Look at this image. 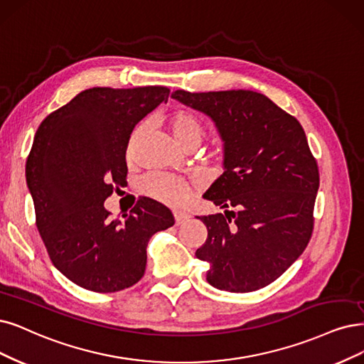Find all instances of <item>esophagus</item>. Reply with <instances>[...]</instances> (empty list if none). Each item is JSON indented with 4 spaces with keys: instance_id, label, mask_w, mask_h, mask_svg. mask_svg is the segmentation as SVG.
I'll return each instance as SVG.
<instances>
[{
    "instance_id": "esophagus-1",
    "label": "esophagus",
    "mask_w": 364,
    "mask_h": 364,
    "mask_svg": "<svg viewBox=\"0 0 364 364\" xmlns=\"http://www.w3.org/2000/svg\"><path fill=\"white\" fill-rule=\"evenodd\" d=\"M173 219H175V225H181V223L189 220V214L181 213V211H175L173 213Z\"/></svg>"
}]
</instances>
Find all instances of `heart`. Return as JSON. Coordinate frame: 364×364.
<instances>
[{
	"label": "heart",
	"instance_id": "heart-1",
	"mask_svg": "<svg viewBox=\"0 0 364 364\" xmlns=\"http://www.w3.org/2000/svg\"><path fill=\"white\" fill-rule=\"evenodd\" d=\"M166 123L173 139L177 141V144L181 148H184L186 151L192 150V148L195 150V148L204 139L205 129H204L203 121L189 111H175L168 117ZM142 132H144V126L138 127L132 134L129 151H127L129 157H133L134 142H136V139L141 136ZM142 191L148 196L160 200V203L177 207V205H183L186 200L191 198L193 187L191 183H187L180 177H173V175L164 173V172H153L144 178Z\"/></svg>",
	"mask_w": 364,
	"mask_h": 364
}]
</instances>
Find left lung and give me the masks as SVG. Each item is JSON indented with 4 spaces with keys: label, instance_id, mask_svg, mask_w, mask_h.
Wrapping results in <instances>:
<instances>
[{
    "label": "left lung",
    "instance_id": "obj_1",
    "mask_svg": "<svg viewBox=\"0 0 364 364\" xmlns=\"http://www.w3.org/2000/svg\"><path fill=\"white\" fill-rule=\"evenodd\" d=\"M172 99L208 115L223 141L225 172L204 198L225 213L200 216L207 240L196 258L218 289L270 285L306 249L319 187L316 160L297 118L250 90L189 92Z\"/></svg>",
    "mask_w": 364,
    "mask_h": 364
}]
</instances>
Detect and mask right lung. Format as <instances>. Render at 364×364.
Returning <instances> with one entry per match:
<instances>
[{"mask_svg": "<svg viewBox=\"0 0 364 364\" xmlns=\"http://www.w3.org/2000/svg\"><path fill=\"white\" fill-rule=\"evenodd\" d=\"M166 87H94L38 126L25 177L36 225L52 264L80 288L117 292L145 273L150 238L175 223L172 213L141 198L124 220L103 205L126 184V150L139 121L168 102Z\"/></svg>", "mask_w": 364, "mask_h": 364, "instance_id": "add662e5", "label": "right lung"}]
</instances>
